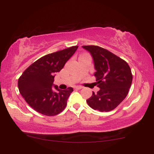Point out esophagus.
Here are the masks:
<instances>
[{
	"label": "esophagus",
	"instance_id": "esophagus-1",
	"mask_svg": "<svg viewBox=\"0 0 154 154\" xmlns=\"http://www.w3.org/2000/svg\"><path fill=\"white\" fill-rule=\"evenodd\" d=\"M74 88H75V89H76V90H81V89H82V88H83V87H82V86H75Z\"/></svg>",
	"mask_w": 154,
	"mask_h": 154
}]
</instances>
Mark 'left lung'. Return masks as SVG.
I'll list each match as a JSON object with an SVG mask.
<instances>
[{
    "label": "left lung",
    "instance_id": "1",
    "mask_svg": "<svg viewBox=\"0 0 154 154\" xmlns=\"http://www.w3.org/2000/svg\"><path fill=\"white\" fill-rule=\"evenodd\" d=\"M88 50L94 61L97 93L87 100L92 109L102 112L110 111L126 97L131 86L132 75L125 61L104 48L97 45L82 46Z\"/></svg>",
    "mask_w": 154,
    "mask_h": 154
}]
</instances>
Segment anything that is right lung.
Masks as SVG:
<instances>
[{
    "mask_svg": "<svg viewBox=\"0 0 154 154\" xmlns=\"http://www.w3.org/2000/svg\"><path fill=\"white\" fill-rule=\"evenodd\" d=\"M79 46L46 54L33 62L25 70L18 80L20 94L29 106L41 114L56 116L62 112L67 100L73 91L72 88L60 90L53 85L54 78L60 72Z\"/></svg>",
    "mask_w": 154,
    "mask_h": 154,
    "instance_id": "obj_1",
    "label": "right lung"
}]
</instances>
